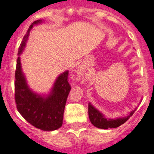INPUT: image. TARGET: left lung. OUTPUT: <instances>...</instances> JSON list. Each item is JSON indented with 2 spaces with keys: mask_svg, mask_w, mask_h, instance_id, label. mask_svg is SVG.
I'll return each mask as SVG.
<instances>
[{
  "mask_svg": "<svg viewBox=\"0 0 154 154\" xmlns=\"http://www.w3.org/2000/svg\"><path fill=\"white\" fill-rule=\"evenodd\" d=\"M141 102V101H140ZM137 107L130 112L128 113L127 115L124 117H118L117 118H108L103 114L100 110H98L96 107H94L91 102L88 104V113L90 120L91 123L95 127L101 129H113V128L119 127L122 124L127 121L129 117L134 113L136 110Z\"/></svg>",
  "mask_w": 154,
  "mask_h": 154,
  "instance_id": "obj_1",
  "label": "left lung"
}]
</instances>
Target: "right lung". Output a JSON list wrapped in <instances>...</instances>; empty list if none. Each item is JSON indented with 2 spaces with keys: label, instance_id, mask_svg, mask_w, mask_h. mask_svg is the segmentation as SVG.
Listing matches in <instances>:
<instances>
[{
  "label": "right lung",
  "instance_id": "right-lung-1",
  "mask_svg": "<svg viewBox=\"0 0 154 154\" xmlns=\"http://www.w3.org/2000/svg\"><path fill=\"white\" fill-rule=\"evenodd\" d=\"M39 19L30 25L18 51L16 61L15 98L16 107L22 117L32 126L43 131L56 130L62 126L65 103L71 86L68 82V71L61 73L55 80L48 94L37 93L30 88L22 71L20 56L26 47L30 31L35 25L42 24Z\"/></svg>",
  "mask_w": 154,
  "mask_h": 154
}]
</instances>
